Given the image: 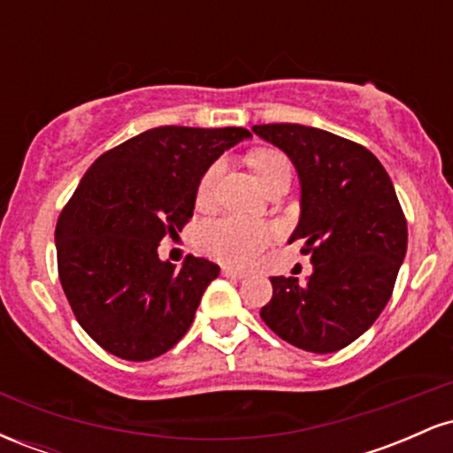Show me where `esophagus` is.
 I'll return each mask as SVG.
<instances>
[{"label":"esophagus","instance_id":"34e87169","mask_svg":"<svg viewBox=\"0 0 453 453\" xmlns=\"http://www.w3.org/2000/svg\"><path fill=\"white\" fill-rule=\"evenodd\" d=\"M221 274H223V277H230V279H244V277H247V273H242V270H236V268H230V266L223 268Z\"/></svg>","mask_w":453,"mask_h":453}]
</instances>
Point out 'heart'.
<instances>
[{"label":"heart","instance_id":"obj_1","mask_svg":"<svg viewBox=\"0 0 453 453\" xmlns=\"http://www.w3.org/2000/svg\"><path fill=\"white\" fill-rule=\"evenodd\" d=\"M249 164L256 170L259 183L266 187V189L270 185L277 183V180H292V161L280 150L259 149L256 153L249 155ZM219 173L221 164L215 161L200 176L196 189L197 204L211 202ZM274 236H277V232L268 223L249 219V217L230 215L221 217V219L206 221L200 227V232H197V242H200V247L209 256L221 259V262L234 264V266H249V264L256 262L266 251V247L274 241Z\"/></svg>","mask_w":453,"mask_h":453}]
</instances>
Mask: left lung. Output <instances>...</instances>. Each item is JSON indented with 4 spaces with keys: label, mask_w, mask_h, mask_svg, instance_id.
<instances>
[{
    "label": "left lung",
    "mask_w": 453,
    "mask_h": 453,
    "mask_svg": "<svg viewBox=\"0 0 453 453\" xmlns=\"http://www.w3.org/2000/svg\"><path fill=\"white\" fill-rule=\"evenodd\" d=\"M292 159L303 185L300 221L313 274L270 277L259 317L289 345L313 353L347 347L386 309L407 253V219L392 180L362 144L298 123L253 126Z\"/></svg>",
    "instance_id": "1"
}]
</instances>
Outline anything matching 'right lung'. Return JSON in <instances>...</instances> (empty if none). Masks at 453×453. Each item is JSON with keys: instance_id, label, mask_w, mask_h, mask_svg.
Returning <instances> with one entry per match:
<instances>
[{"instance_id": "obj_1", "label": "right lung", "mask_w": 453, "mask_h": 453, "mask_svg": "<svg viewBox=\"0 0 453 453\" xmlns=\"http://www.w3.org/2000/svg\"><path fill=\"white\" fill-rule=\"evenodd\" d=\"M244 138L242 127H153L82 176L57 221V268L78 324L102 349L153 360L189 330L219 266L187 256L176 268L157 247L194 217L204 170Z\"/></svg>"}]
</instances>
